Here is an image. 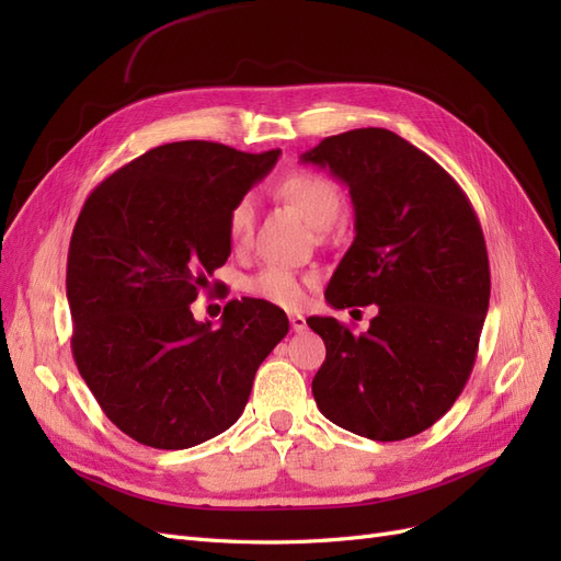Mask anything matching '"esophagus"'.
Instances as JSON below:
<instances>
[{"instance_id":"esophagus-1","label":"esophagus","mask_w":561,"mask_h":561,"mask_svg":"<svg viewBox=\"0 0 561 561\" xmlns=\"http://www.w3.org/2000/svg\"><path fill=\"white\" fill-rule=\"evenodd\" d=\"M290 325L295 332L307 330V318H304L301 313H290Z\"/></svg>"}]
</instances>
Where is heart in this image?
<instances>
[{"label": "heart", "mask_w": 561, "mask_h": 561, "mask_svg": "<svg viewBox=\"0 0 561 561\" xmlns=\"http://www.w3.org/2000/svg\"><path fill=\"white\" fill-rule=\"evenodd\" d=\"M276 194L295 206L309 225L316 229H328L339 210H342V192L339 186L316 171H293L278 184ZM254 229V206L250 198L236 201L227 215V236L233 248H241L250 241ZM311 278L283 264H266L257 274L245 280V290L254 299L276 304L283 309H295L307 299Z\"/></svg>", "instance_id": "b5f03b06"}]
</instances>
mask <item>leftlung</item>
Listing matches in <instances>:
<instances>
[{"mask_svg":"<svg viewBox=\"0 0 561 561\" xmlns=\"http://www.w3.org/2000/svg\"><path fill=\"white\" fill-rule=\"evenodd\" d=\"M301 161L346 182L355 210L325 299L379 307L360 334L307 320L328 348L311 383L318 410L379 443L419 435L451 410L478 358L491 293L480 219L445 168L393 130L339 133Z\"/></svg>","mask_w":561,"mask_h":561,"instance_id":"8db88e82","label":"left lung"}]
</instances>
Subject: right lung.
<instances>
[{
    "instance_id": "1",
    "label": "right lung",
    "mask_w": 561,
    "mask_h": 561,
    "mask_svg": "<svg viewBox=\"0 0 561 561\" xmlns=\"http://www.w3.org/2000/svg\"><path fill=\"white\" fill-rule=\"evenodd\" d=\"M278 157L161 145L83 203L67 252L72 355L100 410L140 445L186 449L233 426L254 371L290 328L262 299H231L217 330L190 309L231 254V206Z\"/></svg>"
}]
</instances>
